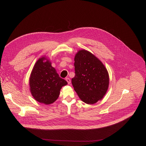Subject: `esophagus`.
Instances as JSON below:
<instances>
[{
	"label": "esophagus",
	"instance_id": "obj_1",
	"mask_svg": "<svg viewBox=\"0 0 146 146\" xmlns=\"http://www.w3.org/2000/svg\"><path fill=\"white\" fill-rule=\"evenodd\" d=\"M66 80L67 82V83L68 84H70V78H66Z\"/></svg>",
	"mask_w": 146,
	"mask_h": 146
}]
</instances>
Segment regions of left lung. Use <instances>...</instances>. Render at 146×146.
<instances>
[{
	"label": "left lung",
	"instance_id": "1",
	"mask_svg": "<svg viewBox=\"0 0 146 146\" xmlns=\"http://www.w3.org/2000/svg\"><path fill=\"white\" fill-rule=\"evenodd\" d=\"M75 76L72 84L80 99L93 104L101 100L108 90L109 74L102 62L90 51L82 49L74 57Z\"/></svg>",
	"mask_w": 146,
	"mask_h": 146
}]
</instances>
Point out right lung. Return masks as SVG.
<instances>
[{"label":"right lung","instance_id":"1","mask_svg":"<svg viewBox=\"0 0 146 146\" xmlns=\"http://www.w3.org/2000/svg\"><path fill=\"white\" fill-rule=\"evenodd\" d=\"M67 82L61 78L51 62L45 56L39 58L31 72L29 90L35 100L42 104L54 103L59 97L60 90Z\"/></svg>","mask_w":146,"mask_h":146}]
</instances>
